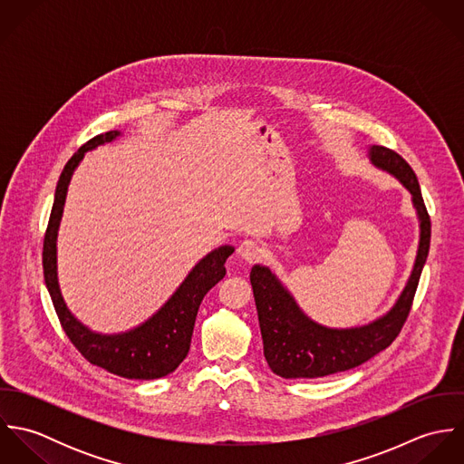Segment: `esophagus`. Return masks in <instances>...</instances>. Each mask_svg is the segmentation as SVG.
I'll return each mask as SVG.
<instances>
[{"label":"esophagus","mask_w":464,"mask_h":464,"mask_svg":"<svg viewBox=\"0 0 464 464\" xmlns=\"http://www.w3.org/2000/svg\"><path fill=\"white\" fill-rule=\"evenodd\" d=\"M261 254H263V250H261L259 243L254 241V239L243 241V243L239 245V248H237V256H239L241 259H245L246 263H256V261H259V259H261Z\"/></svg>","instance_id":"esophagus-1"}]
</instances>
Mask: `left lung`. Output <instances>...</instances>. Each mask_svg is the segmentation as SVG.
Masks as SVG:
<instances>
[{
	"instance_id": "1",
	"label": "left lung",
	"mask_w": 464,
	"mask_h": 464,
	"mask_svg": "<svg viewBox=\"0 0 464 464\" xmlns=\"http://www.w3.org/2000/svg\"><path fill=\"white\" fill-rule=\"evenodd\" d=\"M368 159L377 169L395 177L411 195L420 227L418 250L411 275L392 309L382 316L364 325L335 329L307 316L273 269L265 265L254 266L250 282L256 296L266 361L273 373L284 379H318L366 362L393 343L411 311L412 296L429 256L430 219L418 179L398 153L372 144L368 148Z\"/></svg>"
}]
</instances>
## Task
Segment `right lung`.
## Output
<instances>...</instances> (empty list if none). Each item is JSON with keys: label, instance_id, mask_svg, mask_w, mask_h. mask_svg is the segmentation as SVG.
Returning <instances> with one entry per match:
<instances>
[{"label": "right lung", "instance_id": "1", "mask_svg": "<svg viewBox=\"0 0 464 464\" xmlns=\"http://www.w3.org/2000/svg\"><path fill=\"white\" fill-rule=\"evenodd\" d=\"M121 135L123 133L120 130L100 133L87 140L67 160L55 189L53 208L44 236V282L67 337L91 364L123 379L153 381L173 373L186 359L191 346L199 304L208 289H212L225 276V261L234 254V246L221 245L201 257L175 289V293L166 300V304L130 331L102 334L82 324L67 307L57 271V237L66 205L67 188L74 169L83 160L87 151L109 144Z\"/></svg>", "mask_w": 464, "mask_h": 464}]
</instances>
